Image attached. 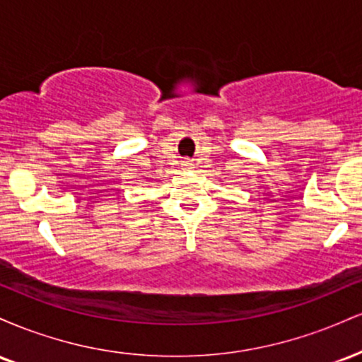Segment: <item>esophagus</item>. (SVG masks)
I'll use <instances>...</instances> for the list:
<instances>
[{
	"label": "esophagus",
	"instance_id": "1",
	"mask_svg": "<svg viewBox=\"0 0 362 362\" xmlns=\"http://www.w3.org/2000/svg\"><path fill=\"white\" fill-rule=\"evenodd\" d=\"M185 165H187V167H189V165H190V161H185Z\"/></svg>",
	"mask_w": 362,
	"mask_h": 362
}]
</instances>
